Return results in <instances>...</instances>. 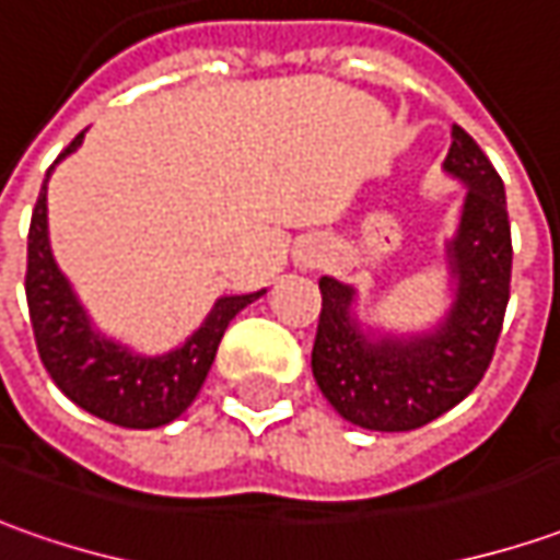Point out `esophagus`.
I'll list each match as a JSON object with an SVG mask.
<instances>
[{
    "label": "esophagus",
    "instance_id": "34e87169",
    "mask_svg": "<svg viewBox=\"0 0 560 560\" xmlns=\"http://www.w3.org/2000/svg\"><path fill=\"white\" fill-rule=\"evenodd\" d=\"M298 257H300V262H303V266H316V262L322 260V250H318L316 244H310V247H306L303 254H298Z\"/></svg>",
    "mask_w": 560,
    "mask_h": 560
}]
</instances>
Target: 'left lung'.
I'll use <instances>...</instances> for the list:
<instances>
[{"instance_id":"1","label":"left lung","mask_w":560,"mask_h":560,"mask_svg":"<svg viewBox=\"0 0 560 560\" xmlns=\"http://www.w3.org/2000/svg\"><path fill=\"white\" fill-rule=\"evenodd\" d=\"M443 173L465 185L446 238L450 306L424 331L359 318V291L322 276L313 377L340 418L365 431H415L458 406L490 365L509 306L511 225L505 185L471 136L453 126Z\"/></svg>"}]
</instances>
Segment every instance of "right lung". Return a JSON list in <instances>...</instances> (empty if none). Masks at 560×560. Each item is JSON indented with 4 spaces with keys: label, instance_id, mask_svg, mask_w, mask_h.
I'll list each match as a JSON object with an SVG mask.
<instances>
[{
    "label": "right lung",
    "instance_id": "obj_1",
    "mask_svg": "<svg viewBox=\"0 0 560 560\" xmlns=\"http://www.w3.org/2000/svg\"><path fill=\"white\" fill-rule=\"evenodd\" d=\"M86 129L70 142L49 166L46 183L33 207L27 235V306L36 350L58 390L89 415L132 428H164L195 402L203 377L210 372L217 347L229 322L247 303L266 294H225L188 338L161 357H145L129 350L120 340L107 338L95 328L83 300L77 298L70 279L58 269L49 242V176L68 154L83 145Z\"/></svg>",
    "mask_w": 560,
    "mask_h": 560
}]
</instances>
